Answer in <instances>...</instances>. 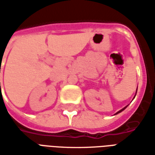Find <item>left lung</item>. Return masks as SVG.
Returning a JSON list of instances; mask_svg holds the SVG:
<instances>
[{
	"label": "left lung",
	"instance_id": "left-lung-1",
	"mask_svg": "<svg viewBox=\"0 0 155 155\" xmlns=\"http://www.w3.org/2000/svg\"><path fill=\"white\" fill-rule=\"evenodd\" d=\"M127 106H128V105H127ZM127 106H125V107H124V108H123V109H122V110H120V111H118V112H117V113H116V114H119V113H120V112H121V111H123V110H124V109H125V108H126V107H127Z\"/></svg>",
	"mask_w": 155,
	"mask_h": 155
}]
</instances>
